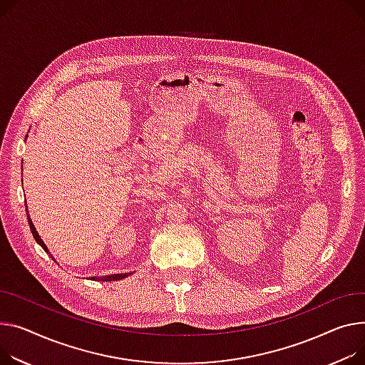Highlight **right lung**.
I'll return each mask as SVG.
<instances>
[{"label":"right lung","instance_id":"obj_1","mask_svg":"<svg viewBox=\"0 0 365 365\" xmlns=\"http://www.w3.org/2000/svg\"><path fill=\"white\" fill-rule=\"evenodd\" d=\"M26 212H29L28 211V205H26ZM28 222H29V227H31V232H32V235H34V237H35V240L38 242V244L48 252L50 254V251H48V248H46V245L43 244V240L41 239V236L38 235V232H36V229H35V226H34V223H32V218H31V215L28 214ZM51 255V254H50ZM53 257V255H51ZM53 259H54V257H53ZM132 273H121V274H108V276H92L91 279L92 280H98V282H114V280H121V279H125V277H129Z\"/></svg>","mask_w":365,"mask_h":365}]
</instances>
